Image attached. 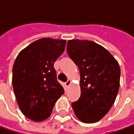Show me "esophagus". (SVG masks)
Wrapping results in <instances>:
<instances>
[{"label":"esophagus","mask_w":134,"mask_h":134,"mask_svg":"<svg viewBox=\"0 0 134 134\" xmlns=\"http://www.w3.org/2000/svg\"><path fill=\"white\" fill-rule=\"evenodd\" d=\"M71 79H69V80H67V82L65 83V85H66V86L67 87H69L70 85H71Z\"/></svg>","instance_id":"esophagus-1"}]
</instances>
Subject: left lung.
I'll use <instances>...</instances> for the list:
<instances>
[{
	"label": "left lung",
	"mask_w": 134,
	"mask_h": 134,
	"mask_svg": "<svg viewBox=\"0 0 134 134\" xmlns=\"http://www.w3.org/2000/svg\"><path fill=\"white\" fill-rule=\"evenodd\" d=\"M67 53L80 71L81 94L71 104L75 116L84 123L97 122L116 100L120 86L119 63L103 46L89 40H69Z\"/></svg>",
	"instance_id": "obj_1"
}]
</instances>
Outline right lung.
<instances>
[{"label": "right lung", "instance_id": "right-lung-1", "mask_svg": "<svg viewBox=\"0 0 134 134\" xmlns=\"http://www.w3.org/2000/svg\"><path fill=\"white\" fill-rule=\"evenodd\" d=\"M65 39H39L17 56L13 68V87L24 116L42 121L51 116L56 101L64 93L57 80L54 64L63 53Z\"/></svg>", "mask_w": 134, "mask_h": 134}]
</instances>
